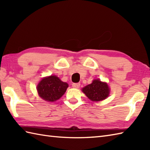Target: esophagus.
<instances>
[{"label": "esophagus", "mask_w": 150, "mask_h": 150, "mask_svg": "<svg viewBox=\"0 0 150 150\" xmlns=\"http://www.w3.org/2000/svg\"><path fill=\"white\" fill-rule=\"evenodd\" d=\"M80 85H81L80 83H75V84H73L72 86L74 88H79V87H80Z\"/></svg>", "instance_id": "34e87169"}]
</instances>
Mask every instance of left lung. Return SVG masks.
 Here are the masks:
<instances>
[{"mask_svg": "<svg viewBox=\"0 0 150 150\" xmlns=\"http://www.w3.org/2000/svg\"><path fill=\"white\" fill-rule=\"evenodd\" d=\"M83 93L92 101H100L106 99L110 95V88L106 82L99 79H95L92 83L82 89Z\"/></svg>", "mask_w": 150, "mask_h": 150, "instance_id": "1", "label": "left lung"}]
</instances>
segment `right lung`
<instances>
[{"instance_id":"1","label":"right lung","mask_w":150,"mask_h":150,"mask_svg":"<svg viewBox=\"0 0 150 150\" xmlns=\"http://www.w3.org/2000/svg\"><path fill=\"white\" fill-rule=\"evenodd\" d=\"M68 87L66 82H62L56 75L43 78L37 86L39 96L47 102H55L65 93Z\"/></svg>"}]
</instances>
